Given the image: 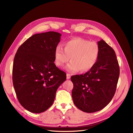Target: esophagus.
Returning <instances> with one entry per match:
<instances>
[{
    "label": "esophagus",
    "mask_w": 133,
    "mask_h": 133,
    "mask_svg": "<svg viewBox=\"0 0 133 133\" xmlns=\"http://www.w3.org/2000/svg\"><path fill=\"white\" fill-rule=\"evenodd\" d=\"M70 77H71V75L70 74H69V73H67L66 74V79H69L70 78Z\"/></svg>",
    "instance_id": "esophagus-1"
}]
</instances>
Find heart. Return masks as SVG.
<instances>
[{
    "instance_id": "b5f03b06",
    "label": "heart",
    "mask_w": 133,
    "mask_h": 133,
    "mask_svg": "<svg viewBox=\"0 0 133 133\" xmlns=\"http://www.w3.org/2000/svg\"><path fill=\"white\" fill-rule=\"evenodd\" d=\"M64 49L61 46L56 47L54 59L56 65L63 66L70 60L66 66L70 73L79 70L85 72L90 70L97 62L100 54V47L95 42H90L82 38H74L64 43Z\"/></svg>"
}]
</instances>
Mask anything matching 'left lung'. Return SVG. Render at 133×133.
Wrapping results in <instances>:
<instances>
[{
	"instance_id": "left-lung-1",
	"label": "left lung",
	"mask_w": 133,
	"mask_h": 133,
	"mask_svg": "<svg viewBox=\"0 0 133 133\" xmlns=\"http://www.w3.org/2000/svg\"><path fill=\"white\" fill-rule=\"evenodd\" d=\"M95 65L87 73L71 76L72 98L75 105L85 112L102 110L110 103L116 91L120 69L115 53L102 39Z\"/></svg>"
}]
</instances>
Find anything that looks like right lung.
I'll return each mask as SVG.
<instances>
[{
	"mask_svg": "<svg viewBox=\"0 0 133 133\" xmlns=\"http://www.w3.org/2000/svg\"><path fill=\"white\" fill-rule=\"evenodd\" d=\"M61 34L55 31L36 34L19 46L13 66V83L20 104L34 113L53 104L66 73L54 64V51Z\"/></svg>",
	"mask_w": 133,
	"mask_h": 133,
	"instance_id": "right-lung-1",
	"label": "right lung"
}]
</instances>
